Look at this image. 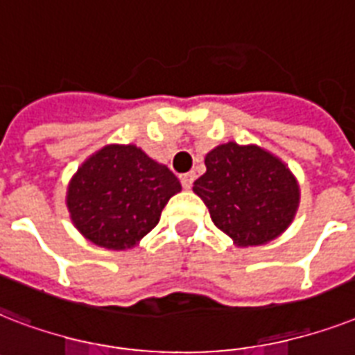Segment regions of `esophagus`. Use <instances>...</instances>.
<instances>
[{"instance_id": "esophagus-1", "label": "esophagus", "mask_w": 355, "mask_h": 355, "mask_svg": "<svg viewBox=\"0 0 355 355\" xmlns=\"http://www.w3.org/2000/svg\"><path fill=\"white\" fill-rule=\"evenodd\" d=\"M194 172H187V174L181 175V185H183V189H191L192 183H194Z\"/></svg>"}]
</instances>
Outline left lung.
<instances>
[{"instance_id":"1","label":"left lung","mask_w":355,"mask_h":355,"mask_svg":"<svg viewBox=\"0 0 355 355\" xmlns=\"http://www.w3.org/2000/svg\"><path fill=\"white\" fill-rule=\"evenodd\" d=\"M205 166L192 191L215 226L239 246L268 243L293 222L300 191L279 159L257 146L227 142L205 155Z\"/></svg>"}]
</instances>
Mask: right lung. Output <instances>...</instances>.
<instances>
[{
    "instance_id": "obj_1",
    "label": "right lung",
    "mask_w": 355,
    "mask_h": 355,
    "mask_svg": "<svg viewBox=\"0 0 355 355\" xmlns=\"http://www.w3.org/2000/svg\"><path fill=\"white\" fill-rule=\"evenodd\" d=\"M180 180L137 146H105L73 175L68 211L85 237L101 248L125 250L157 226Z\"/></svg>"
}]
</instances>
